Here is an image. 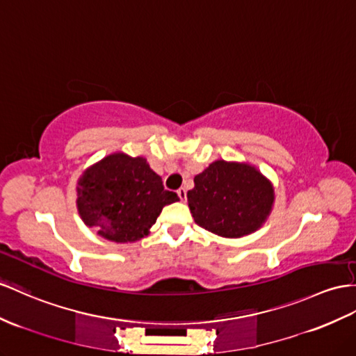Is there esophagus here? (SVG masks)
I'll use <instances>...</instances> for the list:
<instances>
[{
    "label": "esophagus",
    "mask_w": 356,
    "mask_h": 356,
    "mask_svg": "<svg viewBox=\"0 0 356 356\" xmlns=\"http://www.w3.org/2000/svg\"><path fill=\"white\" fill-rule=\"evenodd\" d=\"M177 195H179V198L181 200V202H185V200H186V189L185 188H180L177 191Z\"/></svg>",
    "instance_id": "34e87169"
}]
</instances>
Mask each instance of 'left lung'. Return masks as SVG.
Returning a JSON list of instances; mask_svg holds the SVG:
<instances>
[{"mask_svg":"<svg viewBox=\"0 0 356 356\" xmlns=\"http://www.w3.org/2000/svg\"><path fill=\"white\" fill-rule=\"evenodd\" d=\"M188 206L194 221L222 238H242L265 224L275 193L261 172L241 162L215 161L194 177Z\"/></svg>","mask_w":356,"mask_h":356,"instance_id":"obj_1","label":"left lung"}]
</instances>
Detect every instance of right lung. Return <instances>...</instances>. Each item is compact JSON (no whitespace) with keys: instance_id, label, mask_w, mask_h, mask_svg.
<instances>
[{"instance_id":"right-lung-1","label":"right lung","mask_w":356,"mask_h":356,"mask_svg":"<svg viewBox=\"0 0 356 356\" xmlns=\"http://www.w3.org/2000/svg\"><path fill=\"white\" fill-rule=\"evenodd\" d=\"M76 195L84 224L117 243L147 236L162 207L179 202L176 193L163 189L147 159L120 152L87 168L78 180Z\"/></svg>"}]
</instances>
